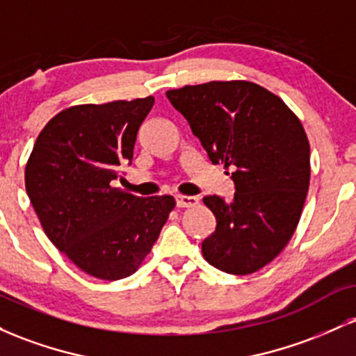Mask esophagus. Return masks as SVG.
Masks as SVG:
<instances>
[{
    "mask_svg": "<svg viewBox=\"0 0 356 356\" xmlns=\"http://www.w3.org/2000/svg\"><path fill=\"white\" fill-rule=\"evenodd\" d=\"M175 202H177V207H194L199 204V199L194 195H177Z\"/></svg>",
    "mask_w": 356,
    "mask_h": 356,
    "instance_id": "obj_1",
    "label": "esophagus"
}]
</instances>
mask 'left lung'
<instances>
[{
    "label": "left lung",
    "mask_w": 356,
    "mask_h": 356,
    "mask_svg": "<svg viewBox=\"0 0 356 356\" xmlns=\"http://www.w3.org/2000/svg\"><path fill=\"white\" fill-rule=\"evenodd\" d=\"M212 164L232 170L234 197L206 195L216 231L202 254L229 275H251L283 251L300 222L309 187V142L280 97L246 80L169 90Z\"/></svg>",
    "instance_id": "1"
}]
</instances>
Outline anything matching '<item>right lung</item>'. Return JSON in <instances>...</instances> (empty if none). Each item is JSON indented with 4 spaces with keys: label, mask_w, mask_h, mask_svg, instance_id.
I'll return each mask as SVG.
<instances>
[{
    "label": "right lung",
    "mask_w": 356,
    "mask_h": 356,
    "mask_svg": "<svg viewBox=\"0 0 356 356\" xmlns=\"http://www.w3.org/2000/svg\"><path fill=\"white\" fill-rule=\"evenodd\" d=\"M154 97L61 110L36 138L24 169L44 234L87 275L136 273L175 207L172 195L137 197L113 187L132 164L138 127Z\"/></svg>",
    "instance_id": "right-lung-1"
}]
</instances>
